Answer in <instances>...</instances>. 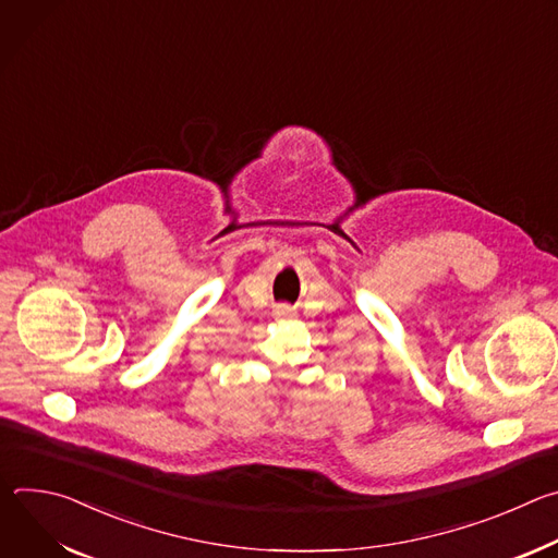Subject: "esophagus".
I'll return each instance as SVG.
<instances>
[{
    "label": "esophagus",
    "instance_id": "1",
    "mask_svg": "<svg viewBox=\"0 0 558 558\" xmlns=\"http://www.w3.org/2000/svg\"><path fill=\"white\" fill-rule=\"evenodd\" d=\"M278 315H289V308H287V306H282V308H278Z\"/></svg>",
    "mask_w": 558,
    "mask_h": 558
}]
</instances>
